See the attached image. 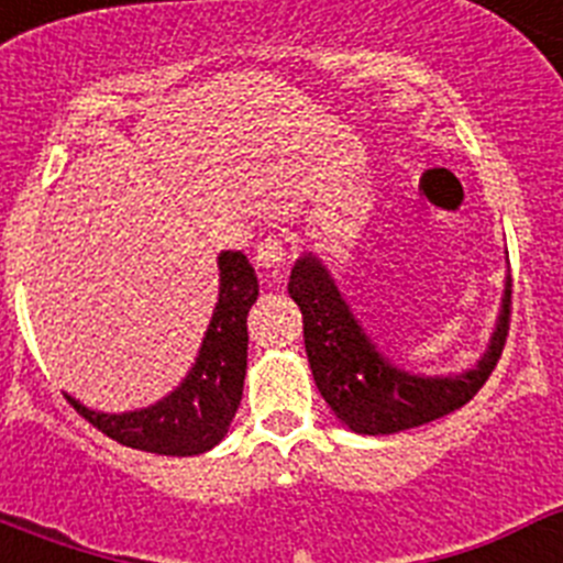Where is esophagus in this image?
Wrapping results in <instances>:
<instances>
[{
	"mask_svg": "<svg viewBox=\"0 0 563 563\" xmlns=\"http://www.w3.org/2000/svg\"><path fill=\"white\" fill-rule=\"evenodd\" d=\"M287 239L282 236H267L258 242L256 253H253V262H256V267H262V271H273V267H278L282 262L287 258Z\"/></svg>",
	"mask_w": 563,
	"mask_h": 563,
	"instance_id": "1",
	"label": "esophagus"
}]
</instances>
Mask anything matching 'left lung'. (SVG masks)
I'll list each match as a JSON object with an SVG mask.
<instances>
[{
    "instance_id": "8db88e82",
    "label": "left lung",
    "mask_w": 563,
    "mask_h": 563,
    "mask_svg": "<svg viewBox=\"0 0 563 563\" xmlns=\"http://www.w3.org/2000/svg\"><path fill=\"white\" fill-rule=\"evenodd\" d=\"M287 290L305 316L307 361L318 391L355 434H397L462 409L485 386L507 338L510 273L487 350L476 366L449 375H415L383 355L316 253L296 258Z\"/></svg>"
}]
</instances>
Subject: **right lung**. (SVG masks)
Returning <instances> with one entry per match:
<instances>
[{
    "mask_svg": "<svg viewBox=\"0 0 563 563\" xmlns=\"http://www.w3.org/2000/svg\"><path fill=\"white\" fill-rule=\"evenodd\" d=\"M220 298L202 338L200 355L183 383L146 409H87L76 397L67 400L98 431L129 449L166 456H197L220 445L236 417L247 369V312L258 296V278L242 251H222Z\"/></svg>",
    "mask_w": 563,
    "mask_h": 563,
    "instance_id": "right-lung-1",
    "label": "right lung"
}]
</instances>
